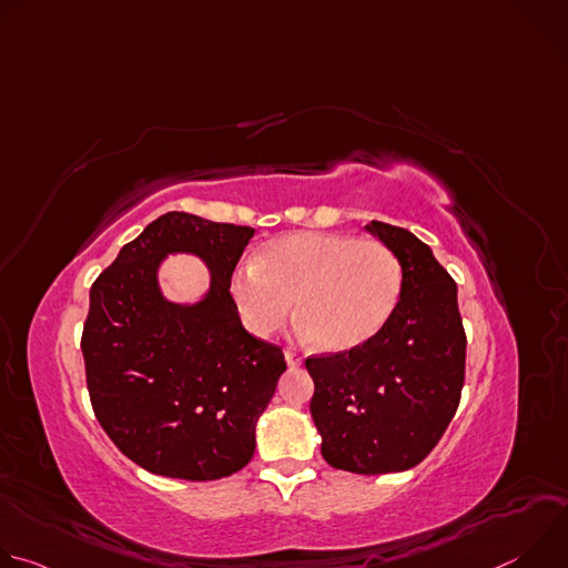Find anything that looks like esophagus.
Masks as SVG:
<instances>
[{
  "mask_svg": "<svg viewBox=\"0 0 568 568\" xmlns=\"http://www.w3.org/2000/svg\"><path fill=\"white\" fill-rule=\"evenodd\" d=\"M285 362H287L290 368H296V366L303 364V359H301V355L296 351H285Z\"/></svg>",
  "mask_w": 568,
  "mask_h": 568,
  "instance_id": "34e87169",
  "label": "esophagus"
}]
</instances>
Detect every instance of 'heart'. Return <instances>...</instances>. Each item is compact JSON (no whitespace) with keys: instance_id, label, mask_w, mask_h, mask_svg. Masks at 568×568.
Segmentation results:
<instances>
[{"instance_id":"1","label":"heart","mask_w":568,"mask_h":568,"mask_svg":"<svg viewBox=\"0 0 568 568\" xmlns=\"http://www.w3.org/2000/svg\"><path fill=\"white\" fill-rule=\"evenodd\" d=\"M402 285V265L384 242L296 231L265 242L254 263L237 265L229 296L242 326L258 339L285 326L294 303L301 339L346 353L384 331Z\"/></svg>"}]
</instances>
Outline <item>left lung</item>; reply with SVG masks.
Instances as JSON below:
<instances>
[{
  "instance_id": "obj_1",
  "label": "left lung",
  "mask_w": 568,
  "mask_h": 568,
  "mask_svg": "<svg viewBox=\"0 0 568 568\" xmlns=\"http://www.w3.org/2000/svg\"><path fill=\"white\" fill-rule=\"evenodd\" d=\"M397 256L402 296L379 335L359 348L307 357L310 414L335 469L388 474L418 465L452 423L465 379L456 283L429 245L379 220L366 224Z\"/></svg>"
}]
</instances>
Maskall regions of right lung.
Masks as SVG:
<instances>
[{"label": "right lung", "instance_id": "add662e5", "mask_svg": "<svg viewBox=\"0 0 568 568\" xmlns=\"http://www.w3.org/2000/svg\"><path fill=\"white\" fill-rule=\"evenodd\" d=\"M252 226L171 211L121 247L90 290L83 357L94 414L112 443L152 474L215 480L245 467L256 425L287 364L252 337L229 296V276ZM210 270L195 302L158 283L169 255Z\"/></svg>", "mask_w": 568, "mask_h": 568}]
</instances>
